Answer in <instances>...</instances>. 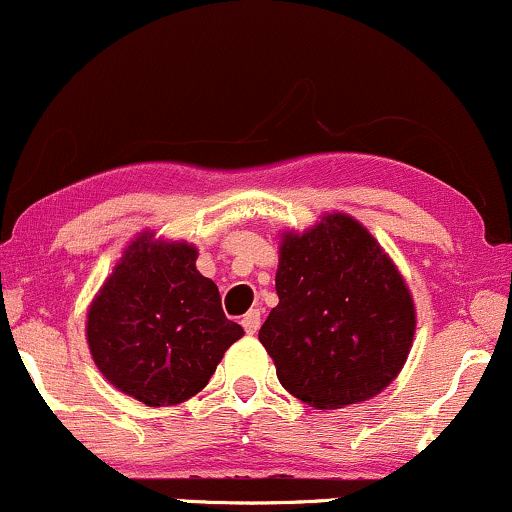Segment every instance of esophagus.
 <instances>
[{
    "mask_svg": "<svg viewBox=\"0 0 512 512\" xmlns=\"http://www.w3.org/2000/svg\"><path fill=\"white\" fill-rule=\"evenodd\" d=\"M242 327L246 334H256L258 327H261V311H258V308H251V311L242 318Z\"/></svg>",
    "mask_w": 512,
    "mask_h": 512,
    "instance_id": "obj_1",
    "label": "esophagus"
}]
</instances>
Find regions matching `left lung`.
I'll return each mask as SVG.
<instances>
[{"instance_id":"1","label":"left lung","mask_w":512,"mask_h":512,"mask_svg":"<svg viewBox=\"0 0 512 512\" xmlns=\"http://www.w3.org/2000/svg\"><path fill=\"white\" fill-rule=\"evenodd\" d=\"M275 289L280 304L258 339L289 394L320 410L344 408L396 380L413 346L415 304L356 218L325 213L304 232H282Z\"/></svg>"}]
</instances>
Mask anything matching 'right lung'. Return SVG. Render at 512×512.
I'll return each mask as SVG.
<instances>
[{
	"mask_svg": "<svg viewBox=\"0 0 512 512\" xmlns=\"http://www.w3.org/2000/svg\"><path fill=\"white\" fill-rule=\"evenodd\" d=\"M197 246L132 239L87 311L90 353L113 387L147 406L201 391L244 330L225 318L216 282L197 270Z\"/></svg>",
	"mask_w": 512,
	"mask_h": 512,
	"instance_id": "1",
	"label": "right lung"
}]
</instances>
